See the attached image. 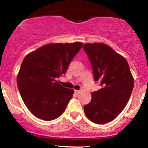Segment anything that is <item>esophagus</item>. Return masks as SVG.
<instances>
[{
	"label": "esophagus",
	"mask_w": 148,
	"mask_h": 148,
	"mask_svg": "<svg viewBox=\"0 0 148 148\" xmlns=\"http://www.w3.org/2000/svg\"><path fill=\"white\" fill-rule=\"evenodd\" d=\"M79 92H80V91L79 90H75V93L76 94H79Z\"/></svg>",
	"instance_id": "1"
}]
</instances>
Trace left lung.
I'll return each mask as SVG.
<instances>
[{
  "label": "left lung",
  "instance_id": "8db88e82",
  "mask_svg": "<svg viewBox=\"0 0 148 148\" xmlns=\"http://www.w3.org/2000/svg\"><path fill=\"white\" fill-rule=\"evenodd\" d=\"M92 64L94 81L101 88L84 106L87 118L98 124L112 121L127 106L134 88V77L126 59L101 42L83 45Z\"/></svg>",
  "mask_w": 148,
  "mask_h": 148
}]
</instances>
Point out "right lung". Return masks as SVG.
<instances>
[{
	"label": "right lung",
	"mask_w": 148,
	"mask_h": 148,
	"mask_svg": "<svg viewBox=\"0 0 148 148\" xmlns=\"http://www.w3.org/2000/svg\"><path fill=\"white\" fill-rule=\"evenodd\" d=\"M82 45L50 43L25 56L16 83L24 104L36 117L50 121L64 112L74 90L63 87L56 78L66 74Z\"/></svg>",
	"instance_id": "right-lung-1"
}]
</instances>
